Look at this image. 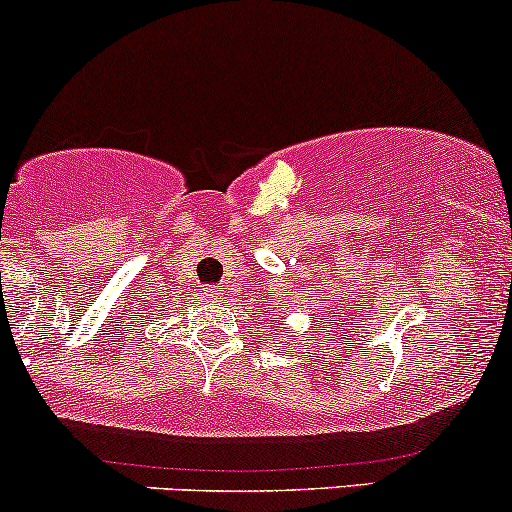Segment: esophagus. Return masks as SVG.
Returning <instances> with one entry per match:
<instances>
[{"label":"esophagus","instance_id":"esophagus-1","mask_svg":"<svg viewBox=\"0 0 512 512\" xmlns=\"http://www.w3.org/2000/svg\"><path fill=\"white\" fill-rule=\"evenodd\" d=\"M205 293H207V298H212V300L222 298V288H207Z\"/></svg>","mask_w":512,"mask_h":512}]
</instances>
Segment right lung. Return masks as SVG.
I'll return each instance as SVG.
<instances>
[{"instance_id": "add662e5", "label": "right lung", "mask_w": 512, "mask_h": 512, "mask_svg": "<svg viewBox=\"0 0 512 512\" xmlns=\"http://www.w3.org/2000/svg\"><path fill=\"white\" fill-rule=\"evenodd\" d=\"M139 315L144 317V320H153V315H161V305H158V302H148L146 300Z\"/></svg>"}]
</instances>
